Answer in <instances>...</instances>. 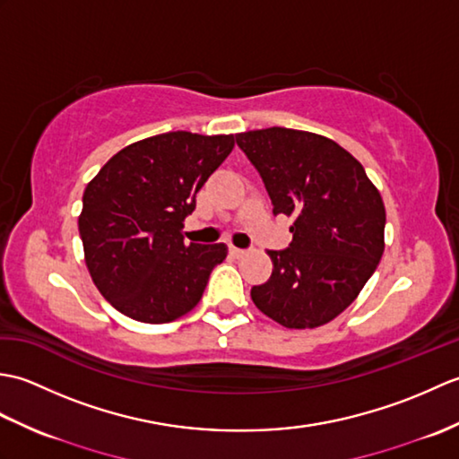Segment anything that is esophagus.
<instances>
[{
    "instance_id": "obj_1",
    "label": "esophagus",
    "mask_w": 459,
    "mask_h": 459,
    "mask_svg": "<svg viewBox=\"0 0 459 459\" xmlns=\"http://www.w3.org/2000/svg\"><path fill=\"white\" fill-rule=\"evenodd\" d=\"M229 252H230V255L232 256H235V258H240V256H245L247 255V248H237V247H229Z\"/></svg>"
}]
</instances>
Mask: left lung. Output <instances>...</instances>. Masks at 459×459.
I'll return each mask as SVG.
<instances>
[{
  "label": "left lung",
  "instance_id": "1",
  "mask_svg": "<svg viewBox=\"0 0 459 459\" xmlns=\"http://www.w3.org/2000/svg\"><path fill=\"white\" fill-rule=\"evenodd\" d=\"M274 214L294 219L291 242L268 250L272 276L250 290L256 307L290 329H311L353 304L385 250L380 193L353 155L324 135L266 128L237 135Z\"/></svg>",
  "mask_w": 459,
  "mask_h": 459
}]
</instances>
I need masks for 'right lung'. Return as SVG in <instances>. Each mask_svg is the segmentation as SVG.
<instances>
[{
  "instance_id": "add662e5",
  "label": "right lung",
  "mask_w": 459,
  "mask_h": 459,
  "mask_svg": "<svg viewBox=\"0 0 459 459\" xmlns=\"http://www.w3.org/2000/svg\"><path fill=\"white\" fill-rule=\"evenodd\" d=\"M235 135L168 132L120 150L86 185L79 232L100 294L142 324H168L199 304L224 245H185L197 193Z\"/></svg>"
}]
</instances>
